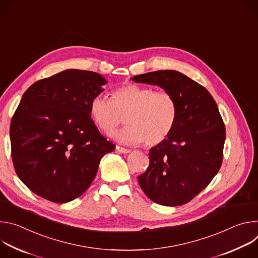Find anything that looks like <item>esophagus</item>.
<instances>
[{
	"label": "esophagus",
	"instance_id": "obj_1",
	"mask_svg": "<svg viewBox=\"0 0 258 258\" xmlns=\"http://www.w3.org/2000/svg\"><path fill=\"white\" fill-rule=\"evenodd\" d=\"M116 150H117V152L122 153V154H126V153H130V152H131L130 149L123 148V147H120V146H116Z\"/></svg>",
	"mask_w": 258,
	"mask_h": 258
}]
</instances>
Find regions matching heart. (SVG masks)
<instances>
[{
	"label": "heart",
	"mask_w": 258,
	"mask_h": 258,
	"mask_svg": "<svg viewBox=\"0 0 258 258\" xmlns=\"http://www.w3.org/2000/svg\"><path fill=\"white\" fill-rule=\"evenodd\" d=\"M90 114L106 135H111L124 117L127 125L112 137L122 144L144 142L152 147L162 143L171 133L177 117V104L168 92L126 84L116 88L111 99L95 96L90 102Z\"/></svg>",
	"instance_id": "b5f03b06"
}]
</instances>
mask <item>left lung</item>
<instances>
[{
  "label": "left lung",
  "mask_w": 258,
  "mask_h": 258,
  "mask_svg": "<svg viewBox=\"0 0 258 258\" xmlns=\"http://www.w3.org/2000/svg\"><path fill=\"white\" fill-rule=\"evenodd\" d=\"M170 93L177 117L169 136L149 151L150 163L138 176L149 199L165 206L186 204L205 189L223 162L226 127L209 92L175 70L132 78Z\"/></svg>",
  "instance_id": "8db88e82"
}]
</instances>
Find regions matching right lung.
<instances>
[{"instance_id":"1","label":"right lung","mask_w":258,"mask_h":258,"mask_svg":"<svg viewBox=\"0 0 258 258\" xmlns=\"http://www.w3.org/2000/svg\"><path fill=\"white\" fill-rule=\"evenodd\" d=\"M106 84L97 72L67 69L23 94L11 120V154L18 177L34 194L55 203L80 197L101 158L115 149L90 114L91 100Z\"/></svg>"}]
</instances>
